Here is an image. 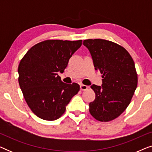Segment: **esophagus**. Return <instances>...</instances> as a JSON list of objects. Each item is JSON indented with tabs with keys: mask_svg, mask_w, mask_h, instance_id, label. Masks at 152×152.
Here are the masks:
<instances>
[{
	"mask_svg": "<svg viewBox=\"0 0 152 152\" xmlns=\"http://www.w3.org/2000/svg\"><path fill=\"white\" fill-rule=\"evenodd\" d=\"M88 88V87L87 86H86V85H84V84H81L80 85L81 91H86Z\"/></svg>",
	"mask_w": 152,
	"mask_h": 152,
	"instance_id": "1",
	"label": "esophagus"
}]
</instances>
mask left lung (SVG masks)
<instances>
[{
  "label": "left lung",
  "instance_id": "obj_1",
  "mask_svg": "<svg viewBox=\"0 0 152 152\" xmlns=\"http://www.w3.org/2000/svg\"><path fill=\"white\" fill-rule=\"evenodd\" d=\"M83 44L90 51L95 70L102 74V86L91 88L95 99L89 112L99 122H109L121 115L131 102L138 84L134 61L121 45L106 39H86Z\"/></svg>",
  "mask_w": 152,
  "mask_h": 152
}]
</instances>
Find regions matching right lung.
<instances>
[{"instance_id":"obj_1","label":"right lung","mask_w":152,"mask_h":152,"mask_svg":"<svg viewBox=\"0 0 152 152\" xmlns=\"http://www.w3.org/2000/svg\"><path fill=\"white\" fill-rule=\"evenodd\" d=\"M82 42L48 39L33 45L20 60L18 67L20 88L31 111L41 119L52 121L59 118L80 91L77 83L62 82L58 72H64Z\"/></svg>"}]
</instances>
